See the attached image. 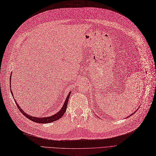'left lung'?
Wrapping results in <instances>:
<instances>
[{
  "mask_svg": "<svg viewBox=\"0 0 156 156\" xmlns=\"http://www.w3.org/2000/svg\"><path fill=\"white\" fill-rule=\"evenodd\" d=\"M135 112H134V113H135ZM134 113H132V114H130V116H132V114H134ZM127 118H128V117H127Z\"/></svg>",
  "mask_w": 156,
  "mask_h": 156,
  "instance_id": "left-lung-1",
  "label": "left lung"
}]
</instances>
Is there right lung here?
<instances>
[{
    "label": "right lung",
    "instance_id": "add662e5",
    "mask_svg": "<svg viewBox=\"0 0 156 156\" xmlns=\"http://www.w3.org/2000/svg\"><path fill=\"white\" fill-rule=\"evenodd\" d=\"M11 78H10L11 80ZM10 83H11V80H10ZM10 86H11V84H10ZM11 94H12V96H13V92L11 91ZM71 92H70L69 93L66 98V101L64 102V103H63V105L62 106V107L60 108V110L56 112L55 114L53 115V116H48V117H35V116H30V115L27 114V113H26L24 111L22 110V109L21 108V107H20V105L18 104V103H16V101L15 100V102L17 105V107L19 108V111L24 115V116L27 118L29 119H30L31 121H33V122H35V123H51V122H55V121L59 119L60 118H61L62 117V116L63 114H64L65 112L66 111V109H67V103H68V100H69V96H70V94H71Z\"/></svg>",
    "mask_w": 156,
    "mask_h": 156
}]
</instances>
